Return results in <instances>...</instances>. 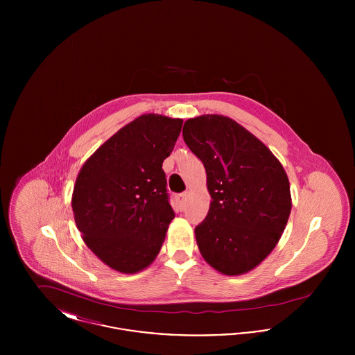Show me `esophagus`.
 Here are the masks:
<instances>
[{"instance_id":"esophagus-1","label":"esophagus","mask_w":355,"mask_h":355,"mask_svg":"<svg viewBox=\"0 0 355 355\" xmlns=\"http://www.w3.org/2000/svg\"><path fill=\"white\" fill-rule=\"evenodd\" d=\"M186 193H180V194H177V197H175V200H177V203H178V209L182 211V210H185L186 207Z\"/></svg>"}]
</instances>
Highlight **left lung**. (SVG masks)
I'll list each match as a JSON object with an SVG mask.
<instances>
[{"instance_id":"obj_1","label":"left lung","mask_w":355,"mask_h":355,"mask_svg":"<svg viewBox=\"0 0 355 355\" xmlns=\"http://www.w3.org/2000/svg\"><path fill=\"white\" fill-rule=\"evenodd\" d=\"M184 141L206 169L211 203L196 227L205 261L226 275L259 265L286 226L291 197L286 173L274 154L229 117L187 119Z\"/></svg>"}]
</instances>
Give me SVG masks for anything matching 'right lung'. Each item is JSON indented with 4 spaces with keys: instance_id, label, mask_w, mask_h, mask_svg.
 Wrapping results in <instances>:
<instances>
[{
    "instance_id": "right-lung-1",
    "label": "right lung",
    "mask_w": 355,
    "mask_h": 355,
    "mask_svg": "<svg viewBox=\"0 0 355 355\" xmlns=\"http://www.w3.org/2000/svg\"><path fill=\"white\" fill-rule=\"evenodd\" d=\"M182 119L144 114L110 137L86 161L71 207L85 243L114 270L148 268L175 217L162 162Z\"/></svg>"
}]
</instances>
